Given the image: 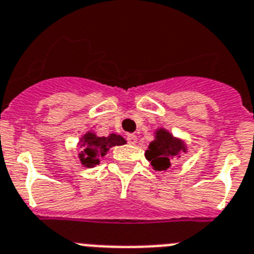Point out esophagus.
I'll use <instances>...</instances> for the list:
<instances>
[{"label": "esophagus", "mask_w": 254, "mask_h": 254, "mask_svg": "<svg viewBox=\"0 0 254 254\" xmlns=\"http://www.w3.org/2000/svg\"><path fill=\"white\" fill-rule=\"evenodd\" d=\"M127 143H129V144L134 145L136 143V136L134 135V134H129V135L127 136Z\"/></svg>", "instance_id": "34e87169"}]
</instances>
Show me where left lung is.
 I'll use <instances>...</instances> for the list:
<instances>
[{"mask_svg": "<svg viewBox=\"0 0 254 254\" xmlns=\"http://www.w3.org/2000/svg\"><path fill=\"white\" fill-rule=\"evenodd\" d=\"M180 152H187L184 142L174 138L167 130L158 129L154 140L149 143L148 149L145 151V158L151 161L156 171H165L173 167L174 157H180Z\"/></svg>", "mask_w": 254, "mask_h": 254, "instance_id": "8db88e82", "label": "left lung"}]
</instances>
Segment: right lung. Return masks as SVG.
Masks as SVG:
<instances>
[{
  "instance_id": "add662e5",
  "label": "right lung",
  "mask_w": 254,
  "mask_h": 254,
  "mask_svg": "<svg viewBox=\"0 0 254 254\" xmlns=\"http://www.w3.org/2000/svg\"><path fill=\"white\" fill-rule=\"evenodd\" d=\"M125 139L121 135L110 134L109 136H97L92 131H88L80 139V153L79 158L83 166L93 167L100 164V158L106 156L109 149L115 145L125 144Z\"/></svg>"
}]
</instances>
